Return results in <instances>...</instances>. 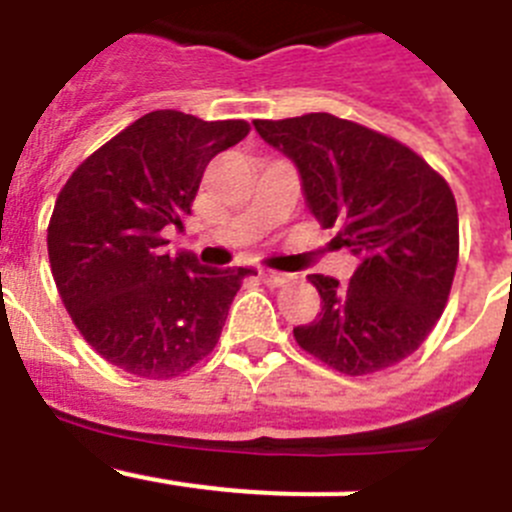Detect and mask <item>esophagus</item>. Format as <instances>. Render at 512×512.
Instances as JSON below:
<instances>
[{
	"label": "esophagus",
	"mask_w": 512,
	"mask_h": 512,
	"mask_svg": "<svg viewBox=\"0 0 512 512\" xmlns=\"http://www.w3.org/2000/svg\"><path fill=\"white\" fill-rule=\"evenodd\" d=\"M261 282L269 284V287H284V284L292 282V277L284 271H261Z\"/></svg>",
	"instance_id": "34e87169"
}]
</instances>
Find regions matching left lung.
Segmentation results:
<instances>
[{
  "label": "left lung",
  "mask_w": 512,
  "mask_h": 512,
  "mask_svg": "<svg viewBox=\"0 0 512 512\" xmlns=\"http://www.w3.org/2000/svg\"><path fill=\"white\" fill-rule=\"evenodd\" d=\"M253 125L295 161L312 215L338 228V248L359 259L343 284L307 277L323 310L295 328V341L346 377L408 359L436 328L454 284L459 212L449 182L400 140L328 112Z\"/></svg>",
  "instance_id": "left-lung-1"
}]
</instances>
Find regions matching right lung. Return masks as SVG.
<instances>
[{
	"label": "right lung",
	"instance_id": "right-lung-1",
	"mask_svg": "<svg viewBox=\"0 0 512 512\" xmlns=\"http://www.w3.org/2000/svg\"><path fill=\"white\" fill-rule=\"evenodd\" d=\"M246 120L156 110L76 166L48 223L58 295L84 341L122 372L171 379L212 354L251 269L169 256L166 225L192 212L207 164L241 143Z\"/></svg>",
	"mask_w": 512,
	"mask_h": 512
}]
</instances>
